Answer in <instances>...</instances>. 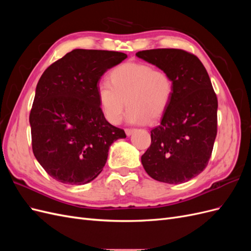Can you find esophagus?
<instances>
[{
    "instance_id": "1",
    "label": "esophagus",
    "mask_w": 251,
    "mask_h": 251,
    "mask_svg": "<svg viewBox=\"0 0 251 251\" xmlns=\"http://www.w3.org/2000/svg\"><path fill=\"white\" fill-rule=\"evenodd\" d=\"M126 134L127 135V136H130V135H132L133 134V132L135 131V128H126Z\"/></svg>"
}]
</instances>
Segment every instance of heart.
<instances>
[{
  "label": "heart",
  "instance_id": "obj_1",
  "mask_svg": "<svg viewBox=\"0 0 251 251\" xmlns=\"http://www.w3.org/2000/svg\"><path fill=\"white\" fill-rule=\"evenodd\" d=\"M110 81L97 86V97L104 117L116 125L128 105L126 118L132 124L153 123L170 107L174 81L169 72L144 63L127 62L110 73Z\"/></svg>",
  "mask_w": 251,
  "mask_h": 251
}]
</instances>
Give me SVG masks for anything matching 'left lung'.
Returning <instances> with one entry per match:
<instances>
[{"label": "left lung", "mask_w": 251, "mask_h": 251, "mask_svg": "<svg viewBox=\"0 0 251 251\" xmlns=\"http://www.w3.org/2000/svg\"><path fill=\"white\" fill-rule=\"evenodd\" d=\"M138 57L169 72L174 95L161 124L151 131V146L141 156L150 176L180 184L206 168L217 136L218 100L201 60L182 49H151Z\"/></svg>", "instance_id": "left-lung-1"}]
</instances>
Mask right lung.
<instances>
[{"label":"right lung","mask_w":251,"mask_h":251,"mask_svg":"<svg viewBox=\"0 0 251 251\" xmlns=\"http://www.w3.org/2000/svg\"><path fill=\"white\" fill-rule=\"evenodd\" d=\"M126 57L117 51L74 49L42 74L29 123L33 154L53 179L71 185L92 181L111 144L126 137L105 120L97 97L101 75Z\"/></svg>","instance_id":"1"}]
</instances>
